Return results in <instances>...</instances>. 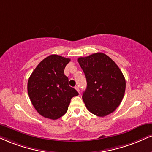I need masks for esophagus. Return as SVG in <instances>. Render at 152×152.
<instances>
[{
    "label": "esophagus",
    "instance_id": "1",
    "mask_svg": "<svg viewBox=\"0 0 152 152\" xmlns=\"http://www.w3.org/2000/svg\"><path fill=\"white\" fill-rule=\"evenodd\" d=\"M75 89L76 90L78 91V92H80V89H79V87H78V86H76V87H75Z\"/></svg>",
    "mask_w": 152,
    "mask_h": 152
}]
</instances>
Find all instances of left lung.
<instances>
[{"label":"left lung","instance_id":"8db88e82","mask_svg":"<svg viewBox=\"0 0 152 152\" xmlns=\"http://www.w3.org/2000/svg\"><path fill=\"white\" fill-rule=\"evenodd\" d=\"M87 79L82 94L86 107L91 113L104 117L119 106L125 91V80L113 60L103 53L78 58Z\"/></svg>","mask_w":152,"mask_h":152}]
</instances>
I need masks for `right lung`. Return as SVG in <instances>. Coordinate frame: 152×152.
Wrapping results in <instances>:
<instances>
[{
    "mask_svg": "<svg viewBox=\"0 0 152 152\" xmlns=\"http://www.w3.org/2000/svg\"><path fill=\"white\" fill-rule=\"evenodd\" d=\"M70 58L50 55L39 63L29 77L27 91L31 102L41 115L58 119L66 113L71 99L79 94L68 85L64 70Z\"/></svg>",
    "mask_w": 152,
    "mask_h": 152,
    "instance_id": "1",
    "label": "right lung"
}]
</instances>
